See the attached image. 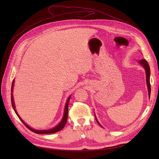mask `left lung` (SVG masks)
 <instances>
[{
  "mask_svg": "<svg viewBox=\"0 0 159 159\" xmlns=\"http://www.w3.org/2000/svg\"><path fill=\"white\" fill-rule=\"evenodd\" d=\"M139 64H141L144 68L145 69V71H146V78H147V87H148V95L149 98H150L151 95V84H150V67H149V65L148 64V62L145 59H142L140 61H139ZM96 121L98 123V124L99 125H101L99 123L98 121L97 120L95 117Z\"/></svg>",
  "mask_w": 159,
  "mask_h": 159,
  "instance_id": "obj_1",
  "label": "left lung"
}]
</instances>
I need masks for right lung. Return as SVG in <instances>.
Instances as JSON below:
<instances>
[{"instance_id": "obj_1", "label": "right lung", "mask_w": 159, "mask_h": 159, "mask_svg": "<svg viewBox=\"0 0 159 159\" xmlns=\"http://www.w3.org/2000/svg\"><path fill=\"white\" fill-rule=\"evenodd\" d=\"M13 85H14V80L12 81V88H11V91L12 92V89H13ZM70 98L71 96H70L69 98L68 99V101H67L66 102V107H65V110H64V117L63 119H62L61 121L57 125L56 127H55L54 128H53L52 129H50V130H44V131H38V130H35V129H32L31 127H30L28 125H27L24 122L22 119L19 117V115H18L16 109H14V107H15V106H14V100H13V95L12 93H11V102H12V107L14 110V111H15L16 114L18 115V117H19V119H20L21 120V121L25 125V126L28 129H30V131H32V132L35 133H37V134H50V133H56L57 131H60V130H61L62 129H63L64 127V126L66 125V123L67 122V120H68V105H69V102H70Z\"/></svg>"}]
</instances>
